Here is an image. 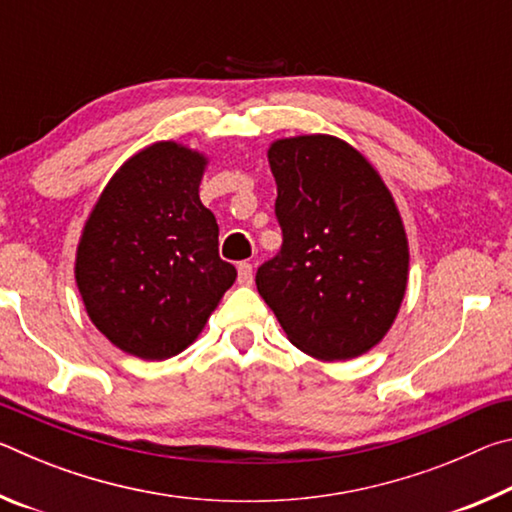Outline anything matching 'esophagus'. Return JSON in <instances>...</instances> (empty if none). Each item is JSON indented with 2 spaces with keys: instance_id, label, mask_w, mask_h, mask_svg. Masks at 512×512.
<instances>
[{
  "instance_id": "obj_1",
  "label": "esophagus",
  "mask_w": 512,
  "mask_h": 512,
  "mask_svg": "<svg viewBox=\"0 0 512 512\" xmlns=\"http://www.w3.org/2000/svg\"><path fill=\"white\" fill-rule=\"evenodd\" d=\"M237 280L239 284H244V287H248V284H253V264L248 262H239L237 266Z\"/></svg>"
}]
</instances>
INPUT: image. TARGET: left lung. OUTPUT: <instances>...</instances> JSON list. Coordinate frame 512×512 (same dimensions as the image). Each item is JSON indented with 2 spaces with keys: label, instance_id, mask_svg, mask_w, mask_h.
I'll return each instance as SVG.
<instances>
[{
  "label": "left lung",
  "instance_id": "left-lung-1",
  "mask_svg": "<svg viewBox=\"0 0 512 512\" xmlns=\"http://www.w3.org/2000/svg\"><path fill=\"white\" fill-rule=\"evenodd\" d=\"M282 248L255 282L298 350L345 361L384 339L409 280V244L379 173L332 135L268 149Z\"/></svg>",
  "mask_w": 512,
  "mask_h": 512
}]
</instances>
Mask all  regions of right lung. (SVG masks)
<instances>
[{
	"label": "right lung",
	"instance_id": "add662e5",
	"mask_svg": "<svg viewBox=\"0 0 512 512\" xmlns=\"http://www.w3.org/2000/svg\"><path fill=\"white\" fill-rule=\"evenodd\" d=\"M207 160L176 142L135 153L110 178L76 250V284L99 332L146 361L183 352L237 280L198 196Z\"/></svg>",
	"mask_w": 512,
	"mask_h": 512
}]
</instances>
